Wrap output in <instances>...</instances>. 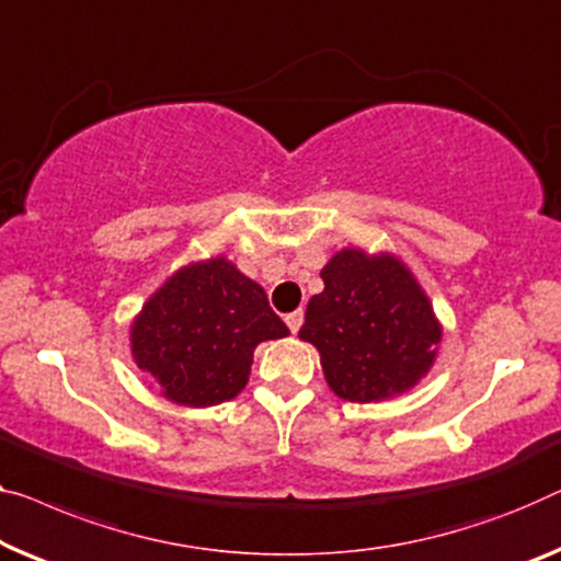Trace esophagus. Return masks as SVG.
<instances>
[{
	"mask_svg": "<svg viewBox=\"0 0 561 561\" xmlns=\"http://www.w3.org/2000/svg\"><path fill=\"white\" fill-rule=\"evenodd\" d=\"M284 322H287V328L297 334L299 328H302V322H305V312H302V309H297V312H289L287 317H284Z\"/></svg>",
	"mask_w": 561,
	"mask_h": 561,
	"instance_id": "34e87169",
	"label": "esophagus"
}]
</instances>
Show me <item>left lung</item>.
Wrapping results in <instances>:
<instances>
[{
    "label": "left lung",
    "mask_w": 561,
    "mask_h": 561,
    "mask_svg": "<svg viewBox=\"0 0 561 561\" xmlns=\"http://www.w3.org/2000/svg\"><path fill=\"white\" fill-rule=\"evenodd\" d=\"M299 337L320 353L324 380L350 403L411 390L436 360L440 324L421 284L392 254L342 249L320 272Z\"/></svg>",
    "instance_id": "left-lung-1"
}]
</instances>
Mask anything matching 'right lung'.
Returning a JSON list of instances; mask_svg holds the SVG:
<instances>
[{"mask_svg":"<svg viewBox=\"0 0 561 561\" xmlns=\"http://www.w3.org/2000/svg\"><path fill=\"white\" fill-rule=\"evenodd\" d=\"M264 289L224 256L183 266L148 299L130 328L133 360L179 405L237 398L254 347L287 337Z\"/></svg>","mask_w":561,"mask_h":561,"instance_id":"right-lung-1","label":"right lung"}]
</instances>
